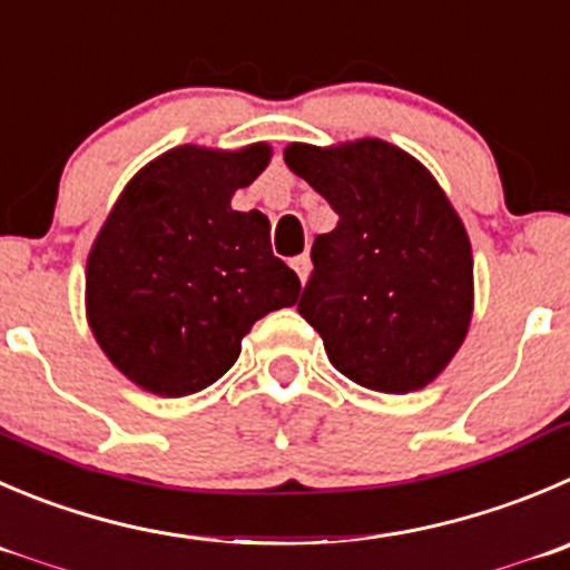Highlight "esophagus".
I'll return each mask as SVG.
<instances>
[{
	"instance_id": "1",
	"label": "esophagus",
	"mask_w": 570,
	"mask_h": 570,
	"mask_svg": "<svg viewBox=\"0 0 570 570\" xmlns=\"http://www.w3.org/2000/svg\"><path fill=\"white\" fill-rule=\"evenodd\" d=\"M291 268L299 274L302 282H307V274H311V257H307V254H299V257L291 259Z\"/></svg>"
}]
</instances>
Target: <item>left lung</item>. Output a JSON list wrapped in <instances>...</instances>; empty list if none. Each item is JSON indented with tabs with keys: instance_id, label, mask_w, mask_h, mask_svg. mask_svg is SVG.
I'll return each mask as SVG.
<instances>
[{
	"instance_id": "left-lung-1",
	"label": "left lung",
	"mask_w": 570,
	"mask_h": 570,
	"mask_svg": "<svg viewBox=\"0 0 570 570\" xmlns=\"http://www.w3.org/2000/svg\"><path fill=\"white\" fill-rule=\"evenodd\" d=\"M338 215L313 243L299 313L352 383L409 394L436 381L473 322V248L433 173L377 137L285 148Z\"/></svg>"
}]
</instances>
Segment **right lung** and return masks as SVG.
I'll return each instance as SVG.
<instances>
[{
	"mask_svg": "<svg viewBox=\"0 0 570 570\" xmlns=\"http://www.w3.org/2000/svg\"><path fill=\"white\" fill-rule=\"evenodd\" d=\"M271 156L268 142L165 150L126 184L97 232L86 322L145 392L184 397L213 386L254 322L299 299V276L271 252L268 218L232 209V195Z\"/></svg>",
	"mask_w": 570,
	"mask_h": 570,
	"instance_id": "1",
	"label": "right lung"
}]
</instances>
